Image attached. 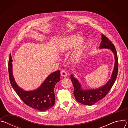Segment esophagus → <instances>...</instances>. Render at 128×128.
<instances>
[{
    "label": "esophagus",
    "instance_id": "esophagus-1",
    "mask_svg": "<svg viewBox=\"0 0 128 128\" xmlns=\"http://www.w3.org/2000/svg\"><path fill=\"white\" fill-rule=\"evenodd\" d=\"M61 74L62 76L65 77L67 76V73L65 69H62L61 71Z\"/></svg>",
    "mask_w": 128,
    "mask_h": 128
}]
</instances>
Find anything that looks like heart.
<instances>
[{
    "mask_svg": "<svg viewBox=\"0 0 128 128\" xmlns=\"http://www.w3.org/2000/svg\"><path fill=\"white\" fill-rule=\"evenodd\" d=\"M76 46L71 56L72 60L77 61L81 57L86 46V40L84 38H80L78 35H70L64 38L61 42L60 50L61 52L70 50Z\"/></svg>",
    "mask_w": 128,
    "mask_h": 128,
    "instance_id": "1",
    "label": "heart"
}]
</instances>
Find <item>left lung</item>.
Returning a JSON list of instances; mask_svg holds the SVG:
<instances>
[{
    "label": "left lung",
    "instance_id": "obj_1",
    "mask_svg": "<svg viewBox=\"0 0 128 128\" xmlns=\"http://www.w3.org/2000/svg\"><path fill=\"white\" fill-rule=\"evenodd\" d=\"M102 42H101L100 48L110 49L114 54L115 64L111 79L109 80L107 84L104 86L94 90H82L80 84L77 79L75 78L73 75H71V80L74 87V94L76 100L79 103L84 105H92L105 97L113 86L118 76V58L116 50L114 44L109 40V39L102 34Z\"/></svg>",
    "mask_w": 128,
    "mask_h": 128
}]
</instances>
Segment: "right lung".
<instances>
[{
    "label": "right lung",
    "mask_w": 128,
    "mask_h": 128,
    "mask_svg": "<svg viewBox=\"0 0 128 128\" xmlns=\"http://www.w3.org/2000/svg\"><path fill=\"white\" fill-rule=\"evenodd\" d=\"M12 58L8 60V74L10 84L23 102L27 105L39 111H46L55 103L54 88L60 80V71H56L50 74L37 90H24L16 84L12 73Z\"/></svg>",
    "instance_id": "right-lung-1"
}]
</instances>
